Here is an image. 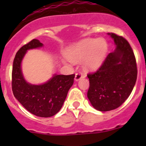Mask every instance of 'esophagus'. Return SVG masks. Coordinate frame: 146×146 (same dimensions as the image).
<instances>
[{"label":"esophagus","mask_w":146,"mask_h":146,"mask_svg":"<svg viewBox=\"0 0 146 146\" xmlns=\"http://www.w3.org/2000/svg\"><path fill=\"white\" fill-rule=\"evenodd\" d=\"M84 77L83 76V74L81 73V72H79V73H77V74H75V77H74V80L75 81H79L80 80L82 79V77Z\"/></svg>","instance_id":"obj_1"}]
</instances>
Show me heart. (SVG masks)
Listing matches in <instances>:
<instances>
[{
  "mask_svg": "<svg viewBox=\"0 0 146 146\" xmlns=\"http://www.w3.org/2000/svg\"><path fill=\"white\" fill-rule=\"evenodd\" d=\"M108 50V42L104 38H84L67 50L66 54L68 59L64 60V63L72 65L82 60L85 69L95 70L103 64Z\"/></svg>",
  "mask_w": 146,
  "mask_h": 146,
  "instance_id": "obj_1",
  "label": "heart"
}]
</instances>
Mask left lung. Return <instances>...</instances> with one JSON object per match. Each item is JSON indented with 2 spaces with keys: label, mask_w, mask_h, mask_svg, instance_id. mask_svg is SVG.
Wrapping results in <instances>:
<instances>
[{
  "label": "left lung",
  "mask_w": 146,
  "mask_h": 146,
  "mask_svg": "<svg viewBox=\"0 0 146 146\" xmlns=\"http://www.w3.org/2000/svg\"><path fill=\"white\" fill-rule=\"evenodd\" d=\"M108 34L116 47L97 72L88 74V98L95 109L102 112L116 109L126 101L137 75L136 60L129 42L115 33Z\"/></svg>",
  "instance_id": "left-lung-1"
}]
</instances>
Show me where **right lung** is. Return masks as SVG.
Listing matches in <instances>:
<instances>
[{
	"label": "right lung",
	"mask_w": 146,
	"mask_h": 146,
	"mask_svg": "<svg viewBox=\"0 0 146 146\" xmlns=\"http://www.w3.org/2000/svg\"><path fill=\"white\" fill-rule=\"evenodd\" d=\"M43 46L35 38L18 50L13 62L11 83L14 96L28 112L36 116L48 118L55 115L61 109L68 91L74 83V74H54L42 84L27 82L22 70V61L28 50Z\"/></svg>",
	"instance_id": "add662e5"
}]
</instances>
